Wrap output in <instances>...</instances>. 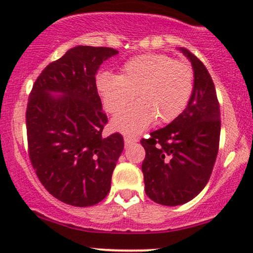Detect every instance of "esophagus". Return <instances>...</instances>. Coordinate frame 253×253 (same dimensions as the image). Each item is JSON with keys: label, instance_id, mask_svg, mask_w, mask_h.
<instances>
[{"label": "esophagus", "instance_id": "esophagus-1", "mask_svg": "<svg viewBox=\"0 0 253 253\" xmlns=\"http://www.w3.org/2000/svg\"><path fill=\"white\" fill-rule=\"evenodd\" d=\"M137 139L132 138V137L130 136H124V143H126V145H130V144H133V143H136Z\"/></svg>", "mask_w": 253, "mask_h": 253}]
</instances>
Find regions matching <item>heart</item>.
Returning <instances> with one entry per match:
<instances>
[{
    "instance_id": "obj_1",
    "label": "heart",
    "mask_w": 253,
    "mask_h": 253,
    "mask_svg": "<svg viewBox=\"0 0 253 253\" xmlns=\"http://www.w3.org/2000/svg\"><path fill=\"white\" fill-rule=\"evenodd\" d=\"M96 89L105 110L117 112L138 96L139 101L114 118L120 131L137 133L155 118L161 123L176 120L188 105L193 89L189 63L164 54H145L130 58L122 74L103 71L96 77Z\"/></svg>"
}]
</instances>
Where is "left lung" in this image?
Instances as JSON below:
<instances>
[{"instance_id":"obj_1","label":"left lung","mask_w":253,"mask_h":253,"mask_svg":"<svg viewBox=\"0 0 253 253\" xmlns=\"http://www.w3.org/2000/svg\"><path fill=\"white\" fill-rule=\"evenodd\" d=\"M178 50L192 65L193 89L176 120L142 139L145 193L167 207L185 204L205 188L218 154L220 110L205 65L185 48Z\"/></svg>"}]
</instances>
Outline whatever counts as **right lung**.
Wrapping results in <instances>:
<instances>
[{
  "instance_id": "add662e5",
  "label": "right lung",
  "mask_w": 253,
  "mask_h": 253,
  "mask_svg": "<svg viewBox=\"0 0 253 253\" xmlns=\"http://www.w3.org/2000/svg\"><path fill=\"white\" fill-rule=\"evenodd\" d=\"M117 54L105 46H74L41 73L28 101L31 164L49 193L73 207L107 197L124 149L121 133L102 137L108 118L95 79L99 65Z\"/></svg>"
}]
</instances>
